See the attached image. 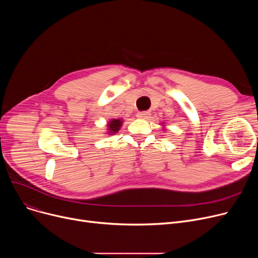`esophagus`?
Here are the masks:
<instances>
[{
  "mask_svg": "<svg viewBox=\"0 0 258 258\" xmlns=\"http://www.w3.org/2000/svg\"><path fill=\"white\" fill-rule=\"evenodd\" d=\"M148 115H150V113L148 112H138L137 113V117L140 119H145L148 117Z\"/></svg>",
  "mask_w": 258,
  "mask_h": 258,
  "instance_id": "1",
  "label": "esophagus"
}]
</instances>
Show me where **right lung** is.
<instances>
[{"instance_id": "add662e5", "label": "right lung", "mask_w": 258, "mask_h": 258, "mask_svg": "<svg viewBox=\"0 0 258 258\" xmlns=\"http://www.w3.org/2000/svg\"><path fill=\"white\" fill-rule=\"evenodd\" d=\"M121 123L122 122L120 121V119H113L110 123H108V131H110V133L112 134H115L119 131L120 126H121Z\"/></svg>"}]
</instances>
